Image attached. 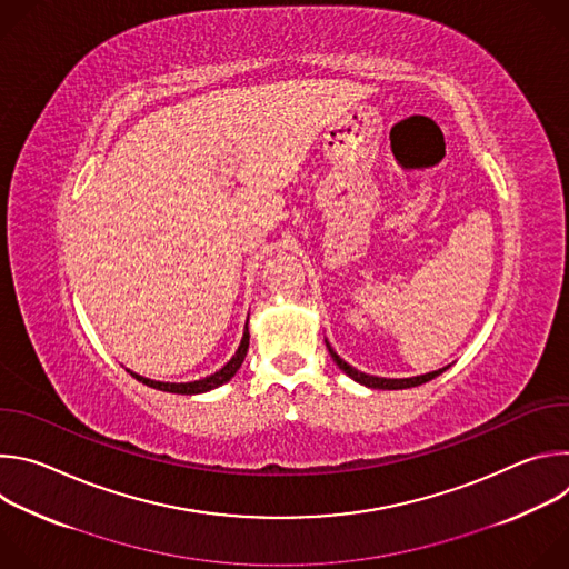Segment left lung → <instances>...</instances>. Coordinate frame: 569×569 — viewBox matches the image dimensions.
Here are the masks:
<instances>
[{
    "label": "left lung",
    "instance_id": "obj_1",
    "mask_svg": "<svg viewBox=\"0 0 569 569\" xmlns=\"http://www.w3.org/2000/svg\"><path fill=\"white\" fill-rule=\"evenodd\" d=\"M327 349H329L333 362H336L349 378H353L356 382H360V385H365V387H371V389H408V387H419V385H423V382L437 378L439 373H443V371L450 367V365H448V367H443V369H437V371H430V373H423V376H412V378H380V376H369V373H365V371H358L356 367H351L349 362H345V360L336 353V349L329 345V340H327Z\"/></svg>",
    "mask_w": 569,
    "mask_h": 569
}]
</instances>
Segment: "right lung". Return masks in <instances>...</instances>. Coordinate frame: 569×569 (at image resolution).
I'll use <instances>...</instances> for the list:
<instances>
[{"mask_svg": "<svg viewBox=\"0 0 569 569\" xmlns=\"http://www.w3.org/2000/svg\"><path fill=\"white\" fill-rule=\"evenodd\" d=\"M248 347H250V331H248V323H246V331H242V340H240V345H238L236 353L231 356V360H229L222 369H218L216 373L204 376V378H200V380H191V382H161V380L143 378V376H139V373H134V371H130V369H126V371H128L132 378H137L139 382H143V385L152 387V389L169 391V393H184V396H193V393L211 391V389H216V387L224 385L227 380H231V378L236 376V371L240 369L242 360H246V356H248Z\"/></svg>", "mask_w": 569, "mask_h": 569, "instance_id": "right-lung-1", "label": "right lung"}]
</instances>
